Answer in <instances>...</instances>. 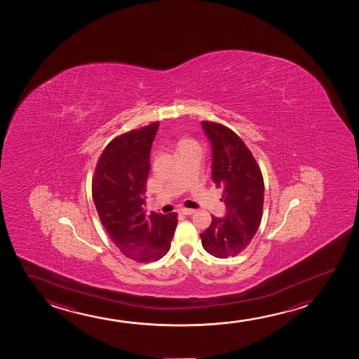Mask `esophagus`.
I'll list each match as a JSON object with an SVG mask.
<instances>
[{
    "mask_svg": "<svg viewBox=\"0 0 359 359\" xmlns=\"http://www.w3.org/2000/svg\"><path fill=\"white\" fill-rule=\"evenodd\" d=\"M179 213L185 215V216H191L192 213H195V210H191V208H180Z\"/></svg>",
    "mask_w": 359,
    "mask_h": 359,
    "instance_id": "esophagus-1",
    "label": "esophagus"
}]
</instances>
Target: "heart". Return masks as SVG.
Masks as SVG:
<instances>
[{
	"label": "heart",
	"mask_w": 359,
	"mask_h": 359,
	"mask_svg": "<svg viewBox=\"0 0 359 359\" xmlns=\"http://www.w3.org/2000/svg\"><path fill=\"white\" fill-rule=\"evenodd\" d=\"M191 149H200L201 151V146L200 143L197 142L196 140H194L189 136H182L177 138V151L179 154L187 151H191Z\"/></svg>",
	"instance_id": "b5f03b06"
}]
</instances>
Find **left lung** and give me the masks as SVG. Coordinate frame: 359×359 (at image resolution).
<instances>
[{"label":"left lung","mask_w":359,"mask_h":359,"mask_svg":"<svg viewBox=\"0 0 359 359\" xmlns=\"http://www.w3.org/2000/svg\"><path fill=\"white\" fill-rule=\"evenodd\" d=\"M213 152L212 180L223 190L224 218L212 217L200 234L203 249L218 259L245 250L260 226L264 208V177L256 159L233 130L222 123L202 121Z\"/></svg>","instance_id":"1"}]
</instances>
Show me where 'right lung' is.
I'll return each mask as SVG.
<instances>
[{
    "instance_id": "right-lung-1",
    "label": "right lung",
    "mask_w": 359,
    "mask_h": 359,
    "mask_svg": "<svg viewBox=\"0 0 359 359\" xmlns=\"http://www.w3.org/2000/svg\"><path fill=\"white\" fill-rule=\"evenodd\" d=\"M159 123L114 138L99 157L92 196L99 219L123 255L138 262L162 259L170 249L177 215H144L149 154Z\"/></svg>"
}]
</instances>
